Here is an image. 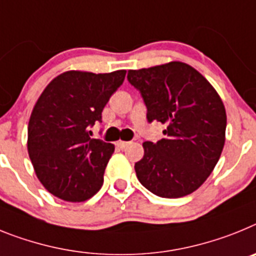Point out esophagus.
Listing matches in <instances>:
<instances>
[{
    "mask_svg": "<svg viewBox=\"0 0 256 256\" xmlns=\"http://www.w3.org/2000/svg\"><path fill=\"white\" fill-rule=\"evenodd\" d=\"M128 146V142H125V140H118L117 142V146H120V148H125V146Z\"/></svg>",
    "mask_w": 256,
    "mask_h": 256,
    "instance_id": "34e87169",
    "label": "esophagus"
}]
</instances>
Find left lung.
I'll list each match as a JSON object with an SVG mask.
<instances>
[{
    "label": "left lung",
    "mask_w": 256,
    "mask_h": 256,
    "mask_svg": "<svg viewBox=\"0 0 256 256\" xmlns=\"http://www.w3.org/2000/svg\"><path fill=\"white\" fill-rule=\"evenodd\" d=\"M128 80L140 91L148 122L166 125V138L144 142L135 172L153 194L179 198L204 184L220 158L226 114L220 96L193 66L182 62L130 70Z\"/></svg>",
    "instance_id": "8db88e82"
}]
</instances>
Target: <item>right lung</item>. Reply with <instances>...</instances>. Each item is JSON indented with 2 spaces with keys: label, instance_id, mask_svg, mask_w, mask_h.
Here are the masks:
<instances>
[{
  "label": "right lung",
  "instance_id": "obj_1",
  "mask_svg": "<svg viewBox=\"0 0 256 256\" xmlns=\"http://www.w3.org/2000/svg\"><path fill=\"white\" fill-rule=\"evenodd\" d=\"M126 70L91 73L68 70L42 91L28 124V154L46 190L70 202L86 201L103 186L114 146L91 139L110 98Z\"/></svg>",
  "mask_w": 256,
  "mask_h": 256
}]
</instances>
